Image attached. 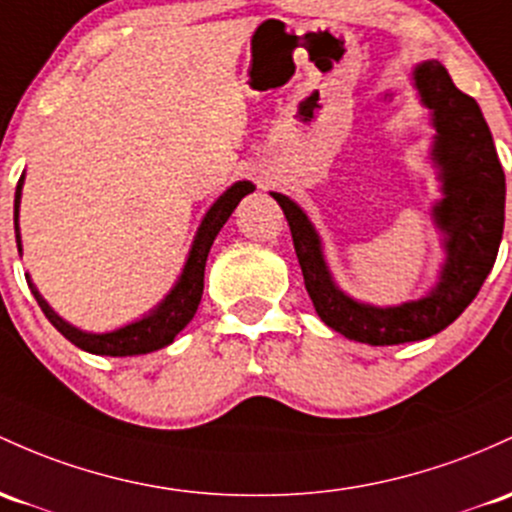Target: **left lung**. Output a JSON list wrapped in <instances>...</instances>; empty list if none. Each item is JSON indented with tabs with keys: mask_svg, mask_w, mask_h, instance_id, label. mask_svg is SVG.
I'll return each mask as SVG.
<instances>
[{
	"mask_svg": "<svg viewBox=\"0 0 512 512\" xmlns=\"http://www.w3.org/2000/svg\"><path fill=\"white\" fill-rule=\"evenodd\" d=\"M415 87L437 128L432 157L445 189L435 221L447 235V262L430 296L393 308L352 301L330 279L306 213L289 196L272 192L289 221L303 284L320 320L364 345H401L445 330L476 299L503 238L505 174L479 104L454 87L437 60L415 67Z\"/></svg>",
	"mask_w": 512,
	"mask_h": 512,
	"instance_id": "8db88e82",
	"label": "left lung"
}]
</instances>
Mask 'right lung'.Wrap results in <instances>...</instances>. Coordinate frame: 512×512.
<instances>
[{
  "label": "right lung",
  "mask_w": 512,
  "mask_h": 512,
  "mask_svg": "<svg viewBox=\"0 0 512 512\" xmlns=\"http://www.w3.org/2000/svg\"><path fill=\"white\" fill-rule=\"evenodd\" d=\"M21 184H24V174H21L19 184H16V196H14V230H16V245L21 252V235H19V204H21ZM255 192L250 182H235L216 204L211 206L209 213L201 221L199 233H196L192 252H189V260L184 265L182 277L174 284V289L167 294V299L155 308L150 316H145L138 323L126 325V328L114 330V333H82V330L72 328L70 323H65L53 308L43 301V296L38 294L36 286L28 279L31 286V294L36 296L38 306L46 313V318L60 333L65 335L72 345H77L84 352H92V355H106V357H133V355H145V352L160 350V347L170 345L174 335L194 318L196 308H199L201 294H204V269H206V257L216 240L218 230L223 228V223L228 221L230 213L235 211V206L240 204L245 194Z\"/></svg>",
  "instance_id": "1"
}]
</instances>
